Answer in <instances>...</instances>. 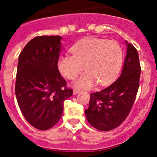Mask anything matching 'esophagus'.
<instances>
[{
    "mask_svg": "<svg viewBox=\"0 0 157 157\" xmlns=\"http://www.w3.org/2000/svg\"><path fill=\"white\" fill-rule=\"evenodd\" d=\"M73 93H74V95H76V94H77L78 93H80V90H78L77 89H74V91H73Z\"/></svg>",
    "mask_w": 157,
    "mask_h": 157,
    "instance_id": "34e87169",
    "label": "esophagus"
}]
</instances>
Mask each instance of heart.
Masks as SVG:
<instances>
[{"label": "heart", "instance_id": "b5f03b06", "mask_svg": "<svg viewBox=\"0 0 157 157\" xmlns=\"http://www.w3.org/2000/svg\"><path fill=\"white\" fill-rule=\"evenodd\" d=\"M73 55H62L57 61L59 71L66 78L74 79L83 73L74 85L80 89H90L98 82L100 85L111 83L122 67L124 53L115 40L88 37L76 44L71 49Z\"/></svg>", "mask_w": 157, "mask_h": 157}]
</instances>
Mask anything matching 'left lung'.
Here are the masks:
<instances>
[{
	"label": "left lung",
	"mask_w": 157,
	"mask_h": 157,
	"mask_svg": "<svg viewBox=\"0 0 157 157\" xmlns=\"http://www.w3.org/2000/svg\"><path fill=\"white\" fill-rule=\"evenodd\" d=\"M127 55L121 76L100 92L90 94L85 115L92 127L109 131L121 125L130 113L139 89L141 68L136 48L126 40Z\"/></svg>",
	"instance_id": "1"
}]
</instances>
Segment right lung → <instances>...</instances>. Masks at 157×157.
Returning <instances> with one entry per match:
<instances>
[{"instance_id":"obj_1","label":"right lung","mask_w":157,"mask_h":157,"mask_svg":"<svg viewBox=\"0 0 157 157\" xmlns=\"http://www.w3.org/2000/svg\"><path fill=\"white\" fill-rule=\"evenodd\" d=\"M60 36H38L30 40L18 58L15 94L26 121L47 130L61 117L63 102L73 95L61 77L57 61Z\"/></svg>"}]
</instances>
